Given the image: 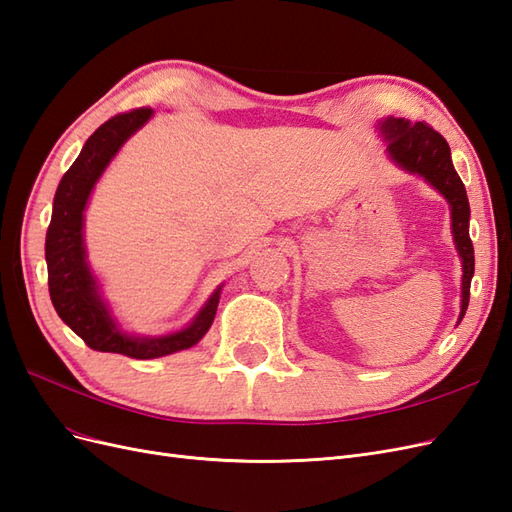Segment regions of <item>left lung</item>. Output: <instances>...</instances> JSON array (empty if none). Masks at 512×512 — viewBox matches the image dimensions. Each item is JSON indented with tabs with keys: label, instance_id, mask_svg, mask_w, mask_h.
<instances>
[{
	"label": "left lung",
	"instance_id": "left-lung-1",
	"mask_svg": "<svg viewBox=\"0 0 512 512\" xmlns=\"http://www.w3.org/2000/svg\"><path fill=\"white\" fill-rule=\"evenodd\" d=\"M380 134L384 136L386 151L391 160L412 175H421L429 185H433L451 207V226L455 247L461 258V314L459 322L466 316L470 303V282L474 275V245L470 239V203L463 181L451 160V147L444 141L440 132L427 126L425 121H408L386 117L378 123Z\"/></svg>",
	"mask_w": 512,
	"mask_h": 512
}]
</instances>
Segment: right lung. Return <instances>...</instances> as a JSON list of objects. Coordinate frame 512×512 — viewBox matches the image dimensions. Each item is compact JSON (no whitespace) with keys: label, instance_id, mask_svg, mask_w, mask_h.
<instances>
[{"label":"right lung","instance_id":"add662e5","mask_svg":"<svg viewBox=\"0 0 512 512\" xmlns=\"http://www.w3.org/2000/svg\"><path fill=\"white\" fill-rule=\"evenodd\" d=\"M151 115V108H134L130 113L108 119L87 138L79 158L57 185L44 245L49 292L59 318L91 350L126 354L130 359H158V356L192 348L209 331L220 303L218 288L185 329L160 337H136L117 327L108 305L100 297L96 277L89 271L83 243V213L87 200L108 162L117 156L121 145L136 130L145 126Z\"/></svg>","mask_w":512,"mask_h":512}]
</instances>
